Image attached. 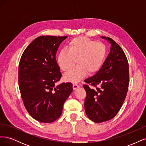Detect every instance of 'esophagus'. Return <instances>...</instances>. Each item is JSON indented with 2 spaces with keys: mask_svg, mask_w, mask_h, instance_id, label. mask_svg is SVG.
<instances>
[{
  "mask_svg": "<svg viewBox=\"0 0 146 146\" xmlns=\"http://www.w3.org/2000/svg\"><path fill=\"white\" fill-rule=\"evenodd\" d=\"M79 87H80V86H79L78 85H77V84L76 83H74L73 84V89L75 90H77V88H78Z\"/></svg>",
  "mask_w": 146,
  "mask_h": 146,
  "instance_id": "1",
  "label": "esophagus"
}]
</instances>
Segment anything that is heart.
I'll return each mask as SVG.
<instances>
[{
    "instance_id": "b5f03b06",
    "label": "heart",
    "mask_w": 146,
    "mask_h": 146,
    "mask_svg": "<svg viewBox=\"0 0 146 146\" xmlns=\"http://www.w3.org/2000/svg\"><path fill=\"white\" fill-rule=\"evenodd\" d=\"M107 55V48L101 42H95L86 37H77L70 40L66 49L61 50L57 55V63L64 72L68 71L75 63L78 64L66 73L65 80L76 83L87 72L94 74L102 66Z\"/></svg>"
}]
</instances>
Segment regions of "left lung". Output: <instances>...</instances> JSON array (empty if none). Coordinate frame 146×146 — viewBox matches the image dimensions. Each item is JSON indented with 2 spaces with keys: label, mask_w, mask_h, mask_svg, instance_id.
<instances>
[{
  "label": "left lung",
  "mask_w": 146,
  "mask_h": 146,
  "mask_svg": "<svg viewBox=\"0 0 146 146\" xmlns=\"http://www.w3.org/2000/svg\"><path fill=\"white\" fill-rule=\"evenodd\" d=\"M111 44L107 59L94 76L85 82L86 92L85 110L87 116L95 122L110 120L120 110L124 101L129 83V63L122 48L111 38L100 36Z\"/></svg>",
  "instance_id": "8db88e82"
}]
</instances>
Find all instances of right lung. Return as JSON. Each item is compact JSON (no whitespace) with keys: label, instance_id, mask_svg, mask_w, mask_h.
<instances>
[{"label":"right lung","instance_id":"add662e5","mask_svg":"<svg viewBox=\"0 0 146 146\" xmlns=\"http://www.w3.org/2000/svg\"><path fill=\"white\" fill-rule=\"evenodd\" d=\"M66 36H41L24 51L19 64V86L26 110L36 121L50 123L62 113L71 93V83L55 86L61 77L55 55Z\"/></svg>","mask_w":146,"mask_h":146}]
</instances>
